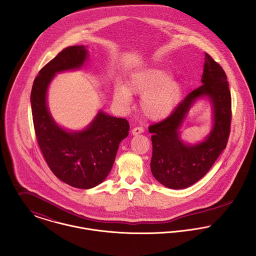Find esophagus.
Masks as SVG:
<instances>
[{"label": "esophagus", "mask_w": 256, "mask_h": 256, "mask_svg": "<svg viewBox=\"0 0 256 256\" xmlns=\"http://www.w3.org/2000/svg\"><path fill=\"white\" fill-rule=\"evenodd\" d=\"M143 132H144L143 127H135V128L132 129V134L133 135H139V134H141Z\"/></svg>", "instance_id": "1"}]
</instances>
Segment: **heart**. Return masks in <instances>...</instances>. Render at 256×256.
Masks as SVG:
<instances>
[{
	"label": "heart",
	"mask_w": 256,
	"mask_h": 256,
	"mask_svg": "<svg viewBox=\"0 0 256 256\" xmlns=\"http://www.w3.org/2000/svg\"><path fill=\"white\" fill-rule=\"evenodd\" d=\"M168 78L170 74L160 68H144L132 74L125 86L120 84L114 86V98L127 108L131 104L130 94H143L140 108L144 115L154 120L164 118L174 110L182 94V84Z\"/></svg>",
	"instance_id": "b5f03b06"
}]
</instances>
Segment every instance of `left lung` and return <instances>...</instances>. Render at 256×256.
<instances>
[{
    "label": "left lung",
    "instance_id": "8db88e82",
    "mask_svg": "<svg viewBox=\"0 0 256 256\" xmlns=\"http://www.w3.org/2000/svg\"><path fill=\"white\" fill-rule=\"evenodd\" d=\"M201 82L202 84L168 117L148 127L152 134V174L158 182L172 189H183L201 180L228 144L232 122L230 92L224 71L208 53H205ZM203 96L209 97L212 104L214 129L205 142L189 146L179 139L178 130L192 104Z\"/></svg>",
    "mask_w": 256,
    "mask_h": 256
}]
</instances>
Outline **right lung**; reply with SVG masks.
Segmentation results:
<instances>
[{"label": "right lung", "instance_id": "obj_1", "mask_svg": "<svg viewBox=\"0 0 256 256\" xmlns=\"http://www.w3.org/2000/svg\"><path fill=\"white\" fill-rule=\"evenodd\" d=\"M86 58L84 45L63 49L39 71L30 94L34 131L44 160L60 180L80 189L92 188L106 178L119 144L130 128L126 119L102 111L78 132L62 129L51 117L46 104L51 80L56 73L80 68Z\"/></svg>", "mask_w": 256, "mask_h": 256}]
</instances>
